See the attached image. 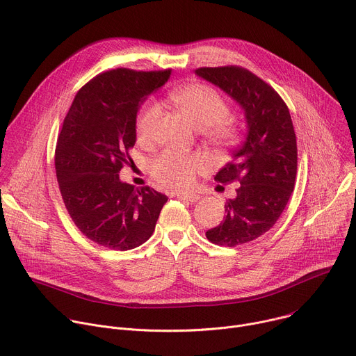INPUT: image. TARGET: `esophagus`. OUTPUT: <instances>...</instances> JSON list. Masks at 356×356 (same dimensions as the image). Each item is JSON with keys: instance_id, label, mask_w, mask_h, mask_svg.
Returning a JSON list of instances; mask_svg holds the SVG:
<instances>
[{"instance_id": "obj_1", "label": "esophagus", "mask_w": 356, "mask_h": 356, "mask_svg": "<svg viewBox=\"0 0 356 356\" xmlns=\"http://www.w3.org/2000/svg\"><path fill=\"white\" fill-rule=\"evenodd\" d=\"M176 197L180 198V200L188 201V202H195V201L200 200V195H198V194H187V193H177Z\"/></svg>"}]
</instances>
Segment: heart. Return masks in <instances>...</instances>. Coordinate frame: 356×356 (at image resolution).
I'll use <instances>...</instances> for the list:
<instances>
[{
  "label": "heart",
  "mask_w": 356,
  "mask_h": 356,
  "mask_svg": "<svg viewBox=\"0 0 356 356\" xmlns=\"http://www.w3.org/2000/svg\"><path fill=\"white\" fill-rule=\"evenodd\" d=\"M173 103L188 117V120L209 140L222 143L234 139L238 134L236 125L227 117L229 108L227 99L211 86L193 83L175 90L170 94ZM162 115V107L156 101H147L136 117V136L147 142L155 135ZM206 161L200 155H186L166 150L149 165V172L158 183L172 190H186L194 184L198 170L204 169Z\"/></svg>",
  "instance_id": "obj_1"
}]
</instances>
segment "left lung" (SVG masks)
I'll use <instances>...</instances> for the list:
<instances>
[{
    "label": "left lung",
    "instance_id": "obj_1",
    "mask_svg": "<svg viewBox=\"0 0 356 356\" xmlns=\"http://www.w3.org/2000/svg\"><path fill=\"white\" fill-rule=\"evenodd\" d=\"M195 73L236 99L248 122L246 139L214 177L238 181L236 197L225 201L224 221L206 232L210 242L232 248L268 232L286 209L297 173L296 132L279 92L248 69L229 65Z\"/></svg>",
    "mask_w": 356,
    "mask_h": 356
}]
</instances>
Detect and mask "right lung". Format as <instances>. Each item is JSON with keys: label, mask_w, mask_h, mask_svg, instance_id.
Returning a JSON list of instances; mask_svg holds the SVG:
<instances>
[{"label": "right lung", "mask_w": 356, "mask_h": 356, "mask_svg": "<svg viewBox=\"0 0 356 356\" xmlns=\"http://www.w3.org/2000/svg\"><path fill=\"white\" fill-rule=\"evenodd\" d=\"M172 69H113L76 94L55 149V169L65 207L90 241L115 250L134 249L155 231L168 197L147 186L120 180L136 140V113L145 97L162 87Z\"/></svg>", "instance_id": "right-lung-1"}]
</instances>
